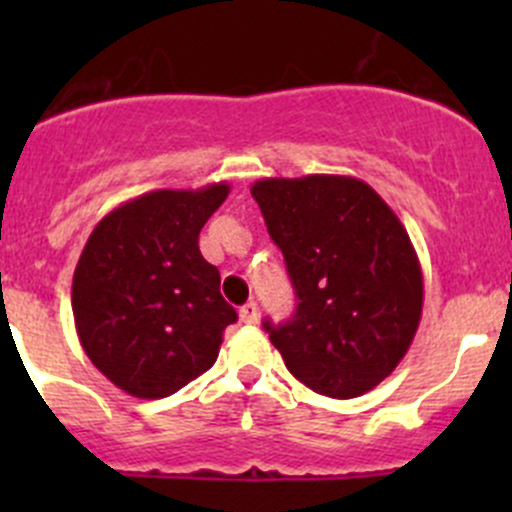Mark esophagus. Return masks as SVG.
Masks as SVG:
<instances>
[{
  "mask_svg": "<svg viewBox=\"0 0 512 512\" xmlns=\"http://www.w3.org/2000/svg\"><path fill=\"white\" fill-rule=\"evenodd\" d=\"M240 319L245 324H257V319H260V307H257V302H247L245 307H240Z\"/></svg>",
  "mask_w": 512,
  "mask_h": 512,
  "instance_id": "obj_1",
  "label": "esophagus"
}]
</instances>
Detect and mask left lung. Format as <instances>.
I'll use <instances>...</instances> for the list:
<instances>
[{
	"label": "left lung",
	"instance_id": "left-lung-1",
	"mask_svg": "<svg viewBox=\"0 0 512 512\" xmlns=\"http://www.w3.org/2000/svg\"><path fill=\"white\" fill-rule=\"evenodd\" d=\"M252 198L299 299L289 322L265 319L289 374L332 399L379 386L421 322V262L406 227L352 175L262 178Z\"/></svg>",
	"mask_w": 512,
	"mask_h": 512
}]
</instances>
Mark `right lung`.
I'll return each mask as SVG.
<instances>
[{
	"instance_id": "obj_1",
	"label": "right lung",
	"mask_w": 512,
	"mask_h": 512,
	"mask_svg": "<svg viewBox=\"0 0 512 512\" xmlns=\"http://www.w3.org/2000/svg\"><path fill=\"white\" fill-rule=\"evenodd\" d=\"M227 193V183L151 190L86 240L71 285L76 334L91 364L136 399H165L208 371L237 319L198 247Z\"/></svg>"
}]
</instances>
